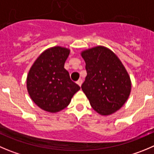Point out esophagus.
Segmentation results:
<instances>
[{
  "label": "esophagus",
  "mask_w": 154,
  "mask_h": 154,
  "mask_svg": "<svg viewBox=\"0 0 154 154\" xmlns=\"http://www.w3.org/2000/svg\"><path fill=\"white\" fill-rule=\"evenodd\" d=\"M76 83H77V84H78L79 86H81L82 84V79H79L78 81L76 82Z\"/></svg>",
  "instance_id": "1"
}]
</instances>
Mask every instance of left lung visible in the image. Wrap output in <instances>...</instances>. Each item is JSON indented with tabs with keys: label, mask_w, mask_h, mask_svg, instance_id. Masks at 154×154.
Wrapping results in <instances>:
<instances>
[{
	"label": "left lung",
	"mask_w": 154,
	"mask_h": 154,
	"mask_svg": "<svg viewBox=\"0 0 154 154\" xmlns=\"http://www.w3.org/2000/svg\"><path fill=\"white\" fill-rule=\"evenodd\" d=\"M87 75L82 89L91 106L106 116L119 109L131 91V80L117 56L108 48L95 47L83 51Z\"/></svg>",
	"instance_id": "8db88e82"
}]
</instances>
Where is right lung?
I'll return each mask as SVG.
<instances>
[{
    "mask_svg": "<svg viewBox=\"0 0 154 154\" xmlns=\"http://www.w3.org/2000/svg\"><path fill=\"white\" fill-rule=\"evenodd\" d=\"M69 54L67 48H49L38 57L29 70L28 92L35 104L44 110L50 112L62 110L80 89L64 68Z\"/></svg>",
    "mask_w": 154,
    "mask_h": 154,
    "instance_id": "add662e5",
    "label": "right lung"
}]
</instances>
